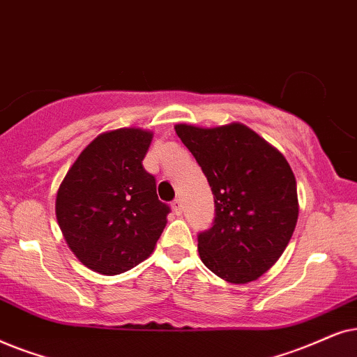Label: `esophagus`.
<instances>
[{"instance_id":"esophagus-1","label":"esophagus","mask_w":357,"mask_h":357,"mask_svg":"<svg viewBox=\"0 0 357 357\" xmlns=\"http://www.w3.org/2000/svg\"><path fill=\"white\" fill-rule=\"evenodd\" d=\"M171 207H173V211H174L176 215H179V213L183 212V202H181V199H174V201L171 202Z\"/></svg>"}]
</instances>
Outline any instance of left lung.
Returning <instances> with one entry per match:
<instances>
[{
  "instance_id": "obj_1",
  "label": "left lung",
  "mask_w": 357,
  "mask_h": 357,
  "mask_svg": "<svg viewBox=\"0 0 357 357\" xmlns=\"http://www.w3.org/2000/svg\"><path fill=\"white\" fill-rule=\"evenodd\" d=\"M176 134L206 174L215 218L199 234L202 263L231 284H248L281 258L296 230L297 184L287 160L240 122L178 123Z\"/></svg>"
}]
</instances>
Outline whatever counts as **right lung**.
<instances>
[{
	"instance_id": "1",
	"label": "right lung",
	"mask_w": 357,
	"mask_h": 357,
	"mask_svg": "<svg viewBox=\"0 0 357 357\" xmlns=\"http://www.w3.org/2000/svg\"><path fill=\"white\" fill-rule=\"evenodd\" d=\"M153 132L129 127L99 134L56 191L66 245L94 273H126L153 253L169 207L158 201L144 161Z\"/></svg>"
}]
</instances>
